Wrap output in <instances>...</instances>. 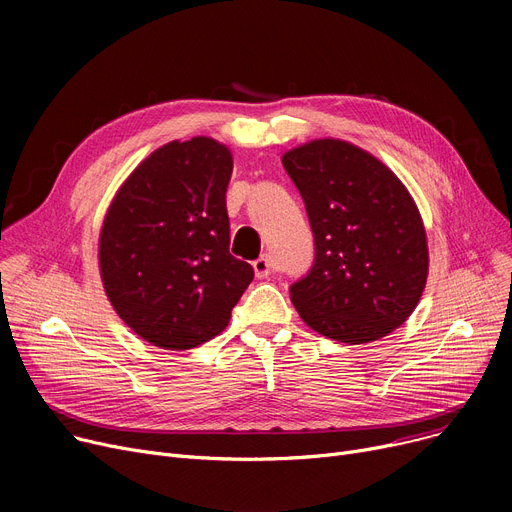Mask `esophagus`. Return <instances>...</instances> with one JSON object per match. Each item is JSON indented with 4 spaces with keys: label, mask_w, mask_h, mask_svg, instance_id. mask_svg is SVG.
<instances>
[{
    "label": "esophagus",
    "mask_w": 512,
    "mask_h": 512,
    "mask_svg": "<svg viewBox=\"0 0 512 512\" xmlns=\"http://www.w3.org/2000/svg\"><path fill=\"white\" fill-rule=\"evenodd\" d=\"M253 270H255V276H257L259 280H263V278H267V276H272V261H270V257L261 255L259 259H255V261H253Z\"/></svg>",
    "instance_id": "1"
}]
</instances>
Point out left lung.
Masks as SVG:
<instances>
[{
    "label": "left lung",
    "mask_w": 512,
    "mask_h": 512,
    "mask_svg": "<svg viewBox=\"0 0 512 512\" xmlns=\"http://www.w3.org/2000/svg\"><path fill=\"white\" fill-rule=\"evenodd\" d=\"M315 234V263L290 301L317 334L365 344L400 328L429 272L423 218L409 188L369 151L315 139L282 155Z\"/></svg>",
    "instance_id": "1"
}]
</instances>
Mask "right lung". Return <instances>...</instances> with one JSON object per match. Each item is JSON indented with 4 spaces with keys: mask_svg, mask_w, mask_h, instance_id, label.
Masks as SVG:
<instances>
[{
    "mask_svg": "<svg viewBox=\"0 0 512 512\" xmlns=\"http://www.w3.org/2000/svg\"><path fill=\"white\" fill-rule=\"evenodd\" d=\"M232 151L211 137L170 141L120 184L99 230L107 301L145 342L188 351L226 330L253 267L230 255Z\"/></svg>",
    "mask_w": 512,
    "mask_h": 512,
    "instance_id": "1",
    "label": "right lung"
}]
</instances>
